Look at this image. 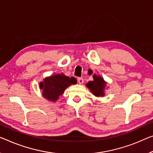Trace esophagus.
Masks as SVG:
<instances>
[{
    "label": "esophagus",
    "instance_id": "34e87169",
    "mask_svg": "<svg viewBox=\"0 0 153 153\" xmlns=\"http://www.w3.org/2000/svg\"><path fill=\"white\" fill-rule=\"evenodd\" d=\"M78 82L79 84H83V79L81 78V77H80V78H78Z\"/></svg>",
    "mask_w": 153,
    "mask_h": 153
}]
</instances>
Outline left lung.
Segmentation results:
<instances>
[{
  "mask_svg": "<svg viewBox=\"0 0 153 153\" xmlns=\"http://www.w3.org/2000/svg\"><path fill=\"white\" fill-rule=\"evenodd\" d=\"M93 79V81H89L86 84V87L91 91L93 95L96 97H102L105 94V90L107 88V83L100 75L94 74Z\"/></svg>",
  "mask_w": 153,
  "mask_h": 153,
  "instance_id": "left-lung-1",
  "label": "left lung"
}]
</instances>
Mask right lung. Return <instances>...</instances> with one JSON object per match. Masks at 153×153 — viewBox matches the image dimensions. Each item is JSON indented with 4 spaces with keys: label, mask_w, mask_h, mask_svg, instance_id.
Wrapping results in <instances>:
<instances>
[{
    "label": "right lung",
    "mask_w": 153,
    "mask_h": 153,
    "mask_svg": "<svg viewBox=\"0 0 153 153\" xmlns=\"http://www.w3.org/2000/svg\"><path fill=\"white\" fill-rule=\"evenodd\" d=\"M73 77L70 78L63 73L54 74L44 79L39 83V89L42 91V96L51 102H55L62 96L68 87L75 84Z\"/></svg>",
    "instance_id": "1"
}]
</instances>
